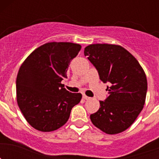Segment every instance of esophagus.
Returning a JSON list of instances; mask_svg holds the SVG:
<instances>
[{
  "instance_id": "obj_1",
  "label": "esophagus",
  "mask_w": 159,
  "mask_h": 159,
  "mask_svg": "<svg viewBox=\"0 0 159 159\" xmlns=\"http://www.w3.org/2000/svg\"><path fill=\"white\" fill-rule=\"evenodd\" d=\"M83 98H84V99H86V100H89V99H91V97L87 96L86 95H83Z\"/></svg>"
}]
</instances>
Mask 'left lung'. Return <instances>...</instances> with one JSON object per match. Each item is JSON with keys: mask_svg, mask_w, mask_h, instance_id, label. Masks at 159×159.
Wrapping results in <instances>:
<instances>
[{"mask_svg": "<svg viewBox=\"0 0 159 159\" xmlns=\"http://www.w3.org/2000/svg\"><path fill=\"white\" fill-rule=\"evenodd\" d=\"M84 55L96 68L101 80L111 84L107 88V99L99 101L98 111L90 116L92 123L107 134L124 131L137 119L145 103V72L138 60L119 45L90 44L84 48Z\"/></svg>", "mask_w": 159, "mask_h": 159, "instance_id": "obj_1", "label": "left lung"}]
</instances>
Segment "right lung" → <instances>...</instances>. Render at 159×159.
I'll list each match as a JSON object with an SVG mask.
<instances>
[{"label":"right lung","mask_w":159,"mask_h":159,"mask_svg":"<svg viewBox=\"0 0 159 159\" xmlns=\"http://www.w3.org/2000/svg\"><path fill=\"white\" fill-rule=\"evenodd\" d=\"M81 46L70 42L44 43L32 52L20 67L16 99L28 123L40 131H52L65 124L80 93H71L61 84L70 62Z\"/></svg>","instance_id":"right-lung-1"}]
</instances>
